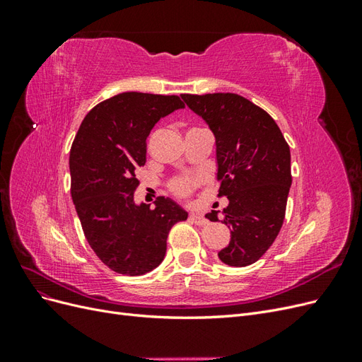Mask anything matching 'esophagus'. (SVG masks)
Masks as SVG:
<instances>
[{
    "label": "esophagus",
    "mask_w": 362,
    "mask_h": 362,
    "mask_svg": "<svg viewBox=\"0 0 362 362\" xmlns=\"http://www.w3.org/2000/svg\"><path fill=\"white\" fill-rule=\"evenodd\" d=\"M190 221L192 222H194L196 225H206V218H205V216H202V214H194V213H192L190 214Z\"/></svg>",
    "instance_id": "obj_1"
}]
</instances>
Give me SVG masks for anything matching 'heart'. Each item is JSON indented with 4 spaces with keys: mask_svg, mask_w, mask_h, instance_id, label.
Wrapping results in <instances>:
<instances>
[{
    "mask_svg": "<svg viewBox=\"0 0 362 362\" xmlns=\"http://www.w3.org/2000/svg\"><path fill=\"white\" fill-rule=\"evenodd\" d=\"M201 182L202 178L199 175H182V177L175 178L170 182V190L177 196L185 198V196H189Z\"/></svg>",
    "mask_w": 362,
    "mask_h": 362,
    "instance_id": "heart-1",
    "label": "heart"
}]
</instances>
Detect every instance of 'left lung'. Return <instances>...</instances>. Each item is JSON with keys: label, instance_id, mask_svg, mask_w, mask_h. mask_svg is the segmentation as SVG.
Masks as SVG:
<instances>
[{"label": "left lung", "instance_id": "left-lung-1", "mask_svg": "<svg viewBox=\"0 0 362 362\" xmlns=\"http://www.w3.org/2000/svg\"><path fill=\"white\" fill-rule=\"evenodd\" d=\"M216 137L218 198H228L222 221L231 242L218 258L231 267L254 264L273 245L284 223L291 185L290 146L273 117L237 93L181 95Z\"/></svg>", "mask_w": 362, "mask_h": 362}]
</instances>
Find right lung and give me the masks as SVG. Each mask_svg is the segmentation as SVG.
<instances>
[{
    "label": "right lung",
    "mask_w": 362,
    "mask_h": 362,
    "mask_svg": "<svg viewBox=\"0 0 362 362\" xmlns=\"http://www.w3.org/2000/svg\"><path fill=\"white\" fill-rule=\"evenodd\" d=\"M184 103L177 95L124 92L86 115L69 156L71 194L83 233L104 264L120 275L156 269L170 228L187 218L169 198L156 208L134 204L136 172L146 163V139L158 120Z\"/></svg>",
    "instance_id": "obj_1"
}]
</instances>
